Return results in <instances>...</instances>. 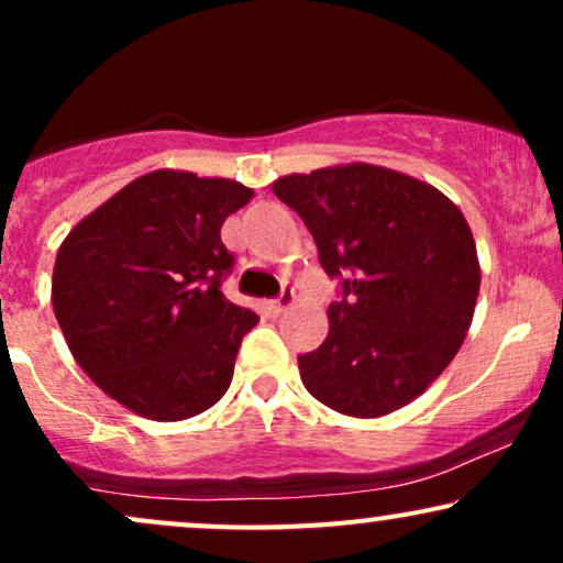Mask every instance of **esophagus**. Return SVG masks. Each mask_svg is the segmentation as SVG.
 Listing matches in <instances>:
<instances>
[{
	"label": "esophagus",
	"instance_id": "34e87169",
	"mask_svg": "<svg viewBox=\"0 0 563 563\" xmlns=\"http://www.w3.org/2000/svg\"><path fill=\"white\" fill-rule=\"evenodd\" d=\"M294 288H283V294L277 296V299H273L269 301V309H273L275 314H280V312H286V309L290 307V303H294Z\"/></svg>",
	"mask_w": 563,
	"mask_h": 563
}]
</instances>
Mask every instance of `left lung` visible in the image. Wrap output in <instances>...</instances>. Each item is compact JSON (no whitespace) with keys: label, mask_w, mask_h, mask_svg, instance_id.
Wrapping results in <instances>:
<instances>
[{"label":"left lung","mask_w":563,"mask_h":563,"mask_svg":"<svg viewBox=\"0 0 563 563\" xmlns=\"http://www.w3.org/2000/svg\"><path fill=\"white\" fill-rule=\"evenodd\" d=\"M273 190L341 283L325 341L299 357L307 391L354 418L412 402L474 318L482 273L466 217L437 187L373 164L288 174Z\"/></svg>","instance_id":"1"}]
</instances>
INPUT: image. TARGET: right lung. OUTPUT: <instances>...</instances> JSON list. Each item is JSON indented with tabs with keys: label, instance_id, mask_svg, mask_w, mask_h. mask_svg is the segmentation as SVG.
<instances>
[{
	"label": "right lung",
	"instance_id": "1",
	"mask_svg": "<svg viewBox=\"0 0 563 563\" xmlns=\"http://www.w3.org/2000/svg\"><path fill=\"white\" fill-rule=\"evenodd\" d=\"M251 196L235 179L151 172L81 219L57 251L53 307L70 354L137 416L185 421L230 389L260 318L222 294L235 256L219 230Z\"/></svg>",
	"mask_w": 563,
	"mask_h": 563
}]
</instances>
